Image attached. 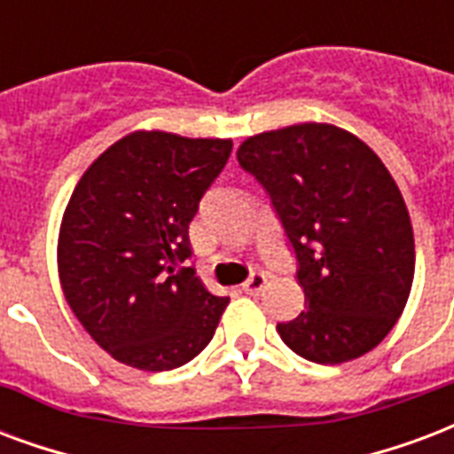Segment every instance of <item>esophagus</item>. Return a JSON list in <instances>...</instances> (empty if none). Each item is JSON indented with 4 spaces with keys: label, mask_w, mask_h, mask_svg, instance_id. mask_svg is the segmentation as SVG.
<instances>
[{
    "label": "esophagus",
    "mask_w": 454,
    "mask_h": 454,
    "mask_svg": "<svg viewBox=\"0 0 454 454\" xmlns=\"http://www.w3.org/2000/svg\"><path fill=\"white\" fill-rule=\"evenodd\" d=\"M265 282H268V275H265V272H251V278L241 285V289H244L247 294H258V292L265 287Z\"/></svg>",
    "instance_id": "esophagus-1"
}]
</instances>
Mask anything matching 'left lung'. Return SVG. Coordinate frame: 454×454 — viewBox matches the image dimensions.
I'll list each match as a JSON object with an SVG mask.
<instances>
[{"mask_svg": "<svg viewBox=\"0 0 454 454\" xmlns=\"http://www.w3.org/2000/svg\"><path fill=\"white\" fill-rule=\"evenodd\" d=\"M239 165L268 191L296 255L306 309L278 323L282 342L316 364H344L383 342L414 279V231L376 153L333 124L251 136Z\"/></svg>", "mask_w": 454, "mask_h": 454, "instance_id": "1", "label": "left lung"}]
</instances>
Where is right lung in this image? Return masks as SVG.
Wrapping results in <instances>:
<instances>
[{"instance_id":"right-lung-1","label":"right lung","mask_w":454,"mask_h":454,"mask_svg":"<svg viewBox=\"0 0 454 454\" xmlns=\"http://www.w3.org/2000/svg\"><path fill=\"white\" fill-rule=\"evenodd\" d=\"M230 153V138L134 131L71 193L57 247L61 289L88 335L126 366L176 369L213 340L230 299L182 263L191 220Z\"/></svg>"}]
</instances>
